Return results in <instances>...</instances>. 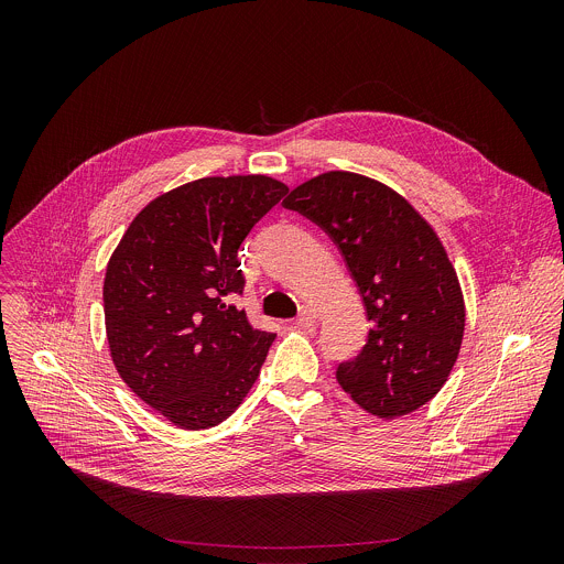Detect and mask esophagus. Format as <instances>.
<instances>
[{
	"instance_id": "obj_1",
	"label": "esophagus",
	"mask_w": 564,
	"mask_h": 564,
	"mask_svg": "<svg viewBox=\"0 0 564 564\" xmlns=\"http://www.w3.org/2000/svg\"><path fill=\"white\" fill-rule=\"evenodd\" d=\"M312 324H316V312H314L312 307L303 305V307L299 310V316H296V326L307 328V326H312Z\"/></svg>"
}]
</instances>
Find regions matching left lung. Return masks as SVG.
Returning a JSON list of instances; mask_svg holds the SVG:
<instances>
[{"label": "left lung", "mask_w": 564, "mask_h": 564, "mask_svg": "<svg viewBox=\"0 0 564 564\" xmlns=\"http://www.w3.org/2000/svg\"><path fill=\"white\" fill-rule=\"evenodd\" d=\"M339 248L372 324L339 386L377 417L422 409L446 383L464 335L457 274L433 227L390 187L350 172L321 174L283 200Z\"/></svg>", "instance_id": "8db88e82"}]
</instances>
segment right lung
I'll list each match as a JSON object with an SVG mask.
<instances>
[{"label":"right lung","instance_id":"obj_1","mask_svg":"<svg viewBox=\"0 0 564 564\" xmlns=\"http://www.w3.org/2000/svg\"><path fill=\"white\" fill-rule=\"evenodd\" d=\"M288 194L268 176H214L151 200L105 276V324L122 381L172 424L227 420L254 386L274 333L236 307L238 248Z\"/></svg>","mask_w":564,"mask_h":564}]
</instances>
